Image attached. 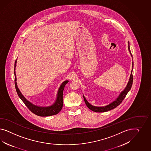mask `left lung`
<instances>
[{"label":"left lung","mask_w":151,"mask_h":151,"mask_svg":"<svg viewBox=\"0 0 151 151\" xmlns=\"http://www.w3.org/2000/svg\"><path fill=\"white\" fill-rule=\"evenodd\" d=\"M128 50L129 51V53L131 55V56L132 57V54L131 52L130 48H129V41L128 42ZM133 63H132V68L133 67ZM132 71H132H131L130 78H129L128 83H127L126 87L124 89L123 91L121 92V93L119 94V97L116 99V100L113 101L110 104L106 106L97 107V106L91 105L90 103H88V102L86 100L85 97L83 95L85 102L86 105L87 106V107L89 109L92 110V111H94V112H107V111H109L110 110H112V109H114V108H116L117 106H118L119 105H120V104L122 102V101L124 100V99L125 98V97L127 95V93H128V92L129 91V90H131V87H132L133 83Z\"/></svg>","instance_id":"8db88e82"}]
</instances>
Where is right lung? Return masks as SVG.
I'll list each match as a JSON object with an SVG mask.
<instances>
[{"label":"right lung","instance_id":"obj_1","mask_svg":"<svg viewBox=\"0 0 151 151\" xmlns=\"http://www.w3.org/2000/svg\"><path fill=\"white\" fill-rule=\"evenodd\" d=\"M17 60H15V64H14V75H15V86L16 88V91L20 99L22 100L24 104L26 105L27 108L32 112L33 114L36 115L41 116V117H45V116H50L55 114H58L63 108V91L65 85L69 82L68 80L65 81L63 82L61 85L59 89L58 90L57 98L55 101L54 104L48 107H40L34 105L32 104L30 102L27 101L24 96L22 94L20 91L19 89L17 86V78H16V73H15V67L17 65Z\"/></svg>","mask_w":151,"mask_h":151}]
</instances>
